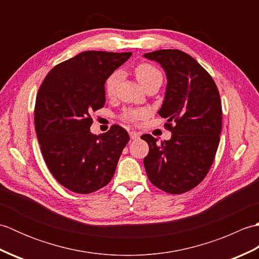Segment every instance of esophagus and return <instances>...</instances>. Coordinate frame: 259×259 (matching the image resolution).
Wrapping results in <instances>:
<instances>
[{
    "mask_svg": "<svg viewBox=\"0 0 259 259\" xmlns=\"http://www.w3.org/2000/svg\"><path fill=\"white\" fill-rule=\"evenodd\" d=\"M129 135H130V138L133 139V140H136V139H138L139 137H140V134H138V133H136V131H130L129 133Z\"/></svg>",
    "mask_w": 259,
    "mask_h": 259,
    "instance_id": "34e87169",
    "label": "esophagus"
}]
</instances>
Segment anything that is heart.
Here are the masks:
<instances>
[{
	"instance_id": "1",
	"label": "heart",
	"mask_w": 259,
	"mask_h": 259,
	"mask_svg": "<svg viewBox=\"0 0 259 259\" xmlns=\"http://www.w3.org/2000/svg\"><path fill=\"white\" fill-rule=\"evenodd\" d=\"M135 75L137 80L139 81V83L142 87H146L147 84L151 83V82H162V73L160 72L155 65L148 62H141L137 64L135 67ZM121 79V73L119 71H114L111 74H110L104 82V92H106L107 97L112 98L115 95V91H117V87L119 84ZM146 115V112L144 110H126L123 113V119L131 121V122H135L137 120H140Z\"/></svg>"
}]
</instances>
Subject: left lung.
Here are the masks:
<instances>
[{
    "label": "left lung",
    "instance_id": "8db88e82",
    "mask_svg": "<svg viewBox=\"0 0 259 259\" xmlns=\"http://www.w3.org/2000/svg\"><path fill=\"white\" fill-rule=\"evenodd\" d=\"M166 71V96L159 110L171 139L157 144L141 136L149 152L144 159L150 183L164 192L180 195L195 188L213 162L222 133L223 110L217 85L196 60L180 50L146 53Z\"/></svg>",
    "mask_w": 259,
    "mask_h": 259
}]
</instances>
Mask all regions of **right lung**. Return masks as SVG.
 Returning a JSON list of instances; mask_svg holds the SVG:
<instances>
[{
    "mask_svg": "<svg viewBox=\"0 0 259 259\" xmlns=\"http://www.w3.org/2000/svg\"><path fill=\"white\" fill-rule=\"evenodd\" d=\"M131 52L84 51L57 64L38 89L34 124L47 166L59 184L91 194L111 181L129 135L118 124L92 135L91 112L106 103L104 82Z\"/></svg>",
    "mask_w": 259,
    "mask_h": 259,
    "instance_id": "1",
    "label": "right lung"
}]
</instances>
